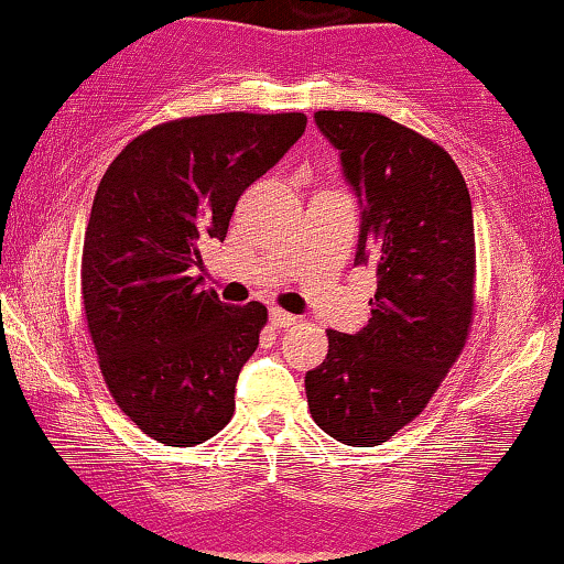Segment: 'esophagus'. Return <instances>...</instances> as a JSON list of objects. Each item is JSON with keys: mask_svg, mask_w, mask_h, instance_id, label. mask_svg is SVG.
<instances>
[{"mask_svg": "<svg viewBox=\"0 0 564 564\" xmlns=\"http://www.w3.org/2000/svg\"><path fill=\"white\" fill-rule=\"evenodd\" d=\"M295 321H297L295 315L282 311V307H272V311H269V323H272L274 328H290V326H295Z\"/></svg>", "mask_w": 564, "mask_h": 564, "instance_id": "obj_1", "label": "esophagus"}]
</instances>
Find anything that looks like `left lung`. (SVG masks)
I'll return each instance as SVG.
<instances>
[{"mask_svg":"<svg viewBox=\"0 0 564 564\" xmlns=\"http://www.w3.org/2000/svg\"><path fill=\"white\" fill-rule=\"evenodd\" d=\"M359 199L354 264H375L372 318L328 330L305 375L313 421L349 446L411 423L465 346L475 311V226L465 176L442 145L377 112H315Z\"/></svg>","mask_w":564,"mask_h":564,"instance_id":"left-lung-1","label":"left lung"}]
</instances>
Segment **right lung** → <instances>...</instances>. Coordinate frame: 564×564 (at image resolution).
Listing matches in <instances>:
<instances>
[{
  "instance_id": "obj_1",
  "label": "right lung",
  "mask_w": 564,
  "mask_h": 564,
  "mask_svg": "<svg viewBox=\"0 0 564 564\" xmlns=\"http://www.w3.org/2000/svg\"><path fill=\"white\" fill-rule=\"evenodd\" d=\"M305 126L303 112L172 120L133 138L99 182L84 236V313L115 403L161 444H203L234 415L267 307L223 303L192 269Z\"/></svg>"
}]
</instances>
